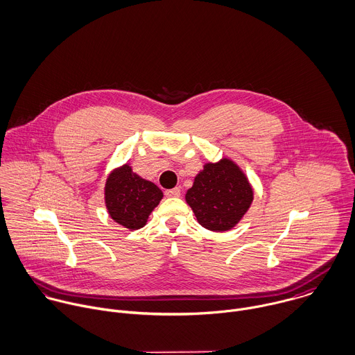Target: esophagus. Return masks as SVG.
Here are the masks:
<instances>
[{"label":"esophagus","instance_id":"obj_1","mask_svg":"<svg viewBox=\"0 0 355 355\" xmlns=\"http://www.w3.org/2000/svg\"><path fill=\"white\" fill-rule=\"evenodd\" d=\"M165 196H166V197H172V198H178V197H180V189H179V187H175V189L166 190V191H165Z\"/></svg>","mask_w":355,"mask_h":355}]
</instances>
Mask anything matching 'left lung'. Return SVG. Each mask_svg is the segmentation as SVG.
<instances>
[{"label":"left lung","mask_w":355,"mask_h":355,"mask_svg":"<svg viewBox=\"0 0 355 355\" xmlns=\"http://www.w3.org/2000/svg\"><path fill=\"white\" fill-rule=\"evenodd\" d=\"M253 201V189L233 159L207 162L186 193L198 223L211 232H229L241 222Z\"/></svg>","instance_id":"8db88e82"}]
</instances>
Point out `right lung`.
<instances>
[{"label":"right lung","instance_id":"obj_1","mask_svg":"<svg viewBox=\"0 0 355 355\" xmlns=\"http://www.w3.org/2000/svg\"><path fill=\"white\" fill-rule=\"evenodd\" d=\"M162 197V191L135 173L128 162L114 168L106 179L105 204L109 216L130 232L146 226Z\"/></svg>","mask_w":355,"mask_h":355}]
</instances>
